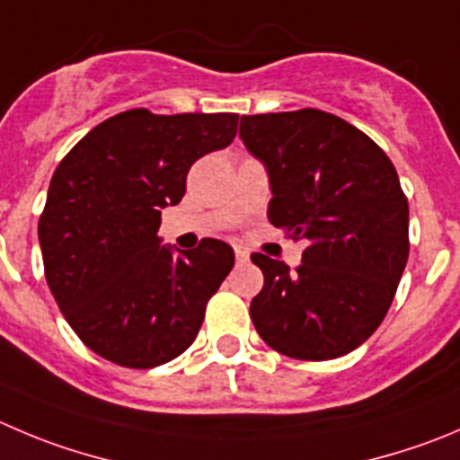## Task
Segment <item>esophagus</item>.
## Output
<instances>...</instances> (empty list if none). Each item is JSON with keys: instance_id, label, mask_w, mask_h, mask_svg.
I'll use <instances>...</instances> for the list:
<instances>
[{"instance_id": "34e87169", "label": "esophagus", "mask_w": 460, "mask_h": 460, "mask_svg": "<svg viewBox=\"0 0 460 460\" xmlns=\"http://www.w3.org/2000/svg\"><path fill=\"white\" fill-rule=\"evenodd\" d=\"M234 257H237L239 264H243V261H248V257H251V252H248L246 248H242V246H234Z\"/></svg>"}]
</instances>
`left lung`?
<instances>
[{"instance_id": "8db88e82", "label": "left lung", "mask_w": 460, "mask_h": 460, "mask_svg": "<svg viewBox=\"0 0 460 460\" xmlns=\"http://www.w3.org/2000/svg\"><path fill=\"white\" fill-rule=\"evenodd\" d=\"M239 137L269 173V221L305 242L296 270L251 255L264 273L251 303L257 334L303 361L352 352L384 321L409 260V203L393 162L314 108L243 115Z\"/></svg>"}]
</instances>
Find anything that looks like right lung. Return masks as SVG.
<instances>
[{
  "instance_id": "add662e5",
  "label": "right lung",
  "mask_w": 460,
  "mask_h": 460,
  "mask_svg": "<svg viewBox=\"0 0 460 460\" xmlns=\"http://www.w3.org/2000/svg\"><path fill=\"white\" fill-rule=\"evenodd\" d=\"M234 112L102 121L58 164L38 223L45 278L78 339L117 366L155 368L194 343L208 300L234 266L226 242L162 246V209L187 172L237 135Z\"/></svg>"
}]
</instances>
